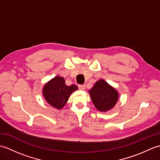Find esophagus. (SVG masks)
<instances>
[{
	"instance_id": "1",
	"label": "esophagus",
	"mask_w": 160,
	"mask_h": 160,
	"mask_svg": "<svg viewBox=\"0 0 160 160\" xmlns=\"http://www.w3.org/2000/svg\"><path fill=\"white\" fill-rule=\"evenodd\" d=\"M78 88L80 90H84L85 89V85L84 84H80V85H78Z\"/></svg>"
}]
</instances>
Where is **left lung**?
Listing matches in <instances>:
<instances>
[{"label":"left lung","instance_id":"1","mask_svg":"<svg viewBox=\"0 0 160 160\" xmlns=\"http://www.w3.org/2000/svg\"><path fill=\"white\" fill-rule=\"evenodd\" d=\"M89 93L94 106L101 112L112 109L119 98L118 91L103 79L98 80L89 91Z\"/></svg>","mask_w":160,"mask_h":160}]
</instances>
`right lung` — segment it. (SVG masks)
I'll use <instances>...</instances> for the list:
<instances>
[{"instance_id": "right-lung-1", "label": "right lung", "mask_w": 160, "mask_h": 160, "mask_svg": "<svg viewBox=\"0 0 160 160\" xmlns=\"http://www.w3.org/2000/svg\"><path fill=\"white\" fill-rule=\"evenodd\" d=\"M77 89L78 87L75 84L67 86L63 77L56 76L44 85L42 95L51 106L57 109H62L71 94Z\"/></svg>"}]
</instances>
